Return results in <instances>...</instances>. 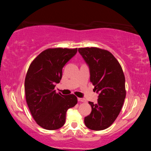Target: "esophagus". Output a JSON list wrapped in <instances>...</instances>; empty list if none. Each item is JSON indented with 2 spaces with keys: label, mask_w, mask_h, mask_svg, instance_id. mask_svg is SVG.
<instances>
[{
  "label": "esophagus",
  "mask_w": 151,
  "mask_h": 151,
  "mask_svg": "<svg viewBox=\"0 0 151 151\" xmlns=\"http://www.w3.org/2000/svg\"><path fill=\"white\" fill-rule=\"evenodd\" d=\"M78 102H86V100H85V99H84V98H78Z\"/></svg>",
  "instance_id": "34e87169"
}]
</instances>
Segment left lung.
Masks as SVG:
<instances>
[{
	"mask_svg": "<svg viewBox=\"0 0 151 151\" xmlns=\"http://www.w3.org/2000/svg\"><path fill=\"white\" fill-rule=\"evenodd\" d=\"M88 64L90 81L100 93L98 102H89L91 113L84 118L86 127L93 131L110 127L118 116L126 98L125 77L117 60L112 53L98 47L79 48Z\"/></svg>",
	"mask_w": 151,
	"mask_h": 151,
	"instance_id": "left-lung-1",
	"label": "left lung"
}]
</instances>
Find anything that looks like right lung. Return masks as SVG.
Masks as SVG:
<instances>
[{"label":"right lung","mask_w":151,"mask_h":151,"mask_svg":"<svg viewBox=\"0 0 151 151\" xmlns=\"http://www.w3.org/2000/svg\"><path fill=\"white\" fill-rule=\"evenodd\" d=\"M77 50L47 49L30 64L24 80L26 102L33 118L43 129L56 130L63 127L67 110L78 103L75 95L64 96L54 89L62 78L63 67Z\"/></svg>","instance_id":"obj_1"}]
</instances>
